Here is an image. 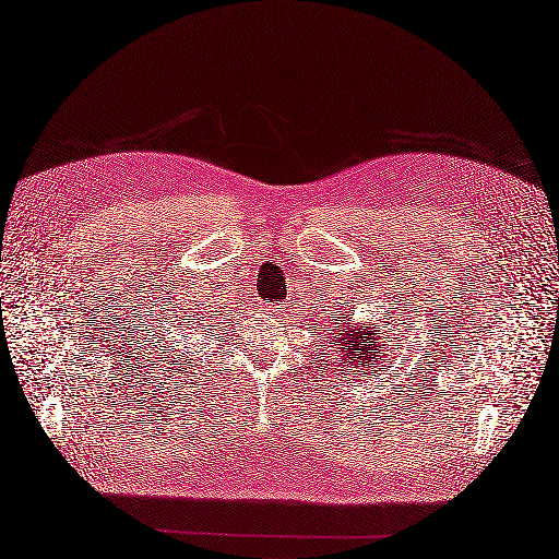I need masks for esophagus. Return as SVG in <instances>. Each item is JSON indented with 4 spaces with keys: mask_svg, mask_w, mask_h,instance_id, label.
Here are the masks:
<instances>
[{
    "mask_svg": "<svg viewBox=\"0 0 559 559\" xmlns=\"http://www.w3.org/2000/svg\"><path fill=\"white\" fill-rule=\"evenodd\" d=\"M263 311L269 313L273 321H284L288 309H286V305H263Z\"/></svg>",
    "mask_w": 559,
    "mask_h": 559,
    "instance_id": "esophagus-1",
    "label": "esophagus"
}]
</instances>
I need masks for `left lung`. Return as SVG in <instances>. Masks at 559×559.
I'll list each match as a JSON object with an SVG mask.
<instances>
[{
    "label": "left lung",
    "mask_w": 559,
    "mask_h": 559,
    "mask_svg": "<svg viewBox=\"0 0 559 559\" xmlns=\"http://www.w3.org/2000/svg\"><path fill=\"white\" fill-rule=\"evenodd\" d=\"M348 316L353 313H341L345 321L336 323L334 330H330V334L334 338L336 353L341 355V364L345 366V373L364 380L370 376V370H376L380 364H384L389 350V328H382L380 323H350ZM332 321H336V313L332 316ZM382 323L391 325L389 321Z\"/></svg>",
    "instance_id": "1"
}]
</instances>
